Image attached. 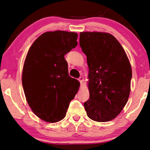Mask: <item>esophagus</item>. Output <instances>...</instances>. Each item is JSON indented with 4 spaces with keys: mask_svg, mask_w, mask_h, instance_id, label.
Returning a JSON list of instances; mask_svg holds the SVG:
<instances>
[{
    "mask_svg": "<svg viewBox=\"0 0 150 150\" xmlns=\"http://www.w3.org/2000/svg\"><path fill=\"white\" fill-rule=\"evenodd\" d=\"M79 82H80V83H81V87H82V86L83 85L84 78H83V77H82V76L79 77Z\"/></svg>",
    "mask_w": 150,
    "mask_h": 150,
    "instance_id": "esophagus-1",
    "label": "esophagus"
}]
</instances>
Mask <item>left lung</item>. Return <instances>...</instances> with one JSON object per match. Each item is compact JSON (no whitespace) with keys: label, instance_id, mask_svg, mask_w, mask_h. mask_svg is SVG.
Listing matches in <instances>:
<instances>
[{"label":"left lung","instance_id":"1","mask_svg":"<svg viewBox=\"0 0 150 150\" xmlns=\"http://www.w3.org/2000/svg\"><path fill=\"white\" fill-rule=\"evenodd\" d=\"M79 42L89 69V99L84 102L87 115L96 122H108L128 102L132 79L130 61L122 45L109 33H81Z\"/></svg>","mask_w":150,"mask_h":150}]
</instances>
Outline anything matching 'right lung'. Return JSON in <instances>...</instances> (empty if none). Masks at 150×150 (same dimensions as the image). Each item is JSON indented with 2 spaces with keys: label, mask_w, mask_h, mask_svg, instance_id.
I'll list each match as a JSON object with an SVG mask.
<instances>
[{
  "label": "right lung",
  "mask_w": 150,
  "mask_h": 150,
  "mask_svg": "<svg viewBox=\"0 0 150 150\" xmlns=\"http://www.w3.org/2000/svg\"><path fill=\"white\" fill-rule=\"evenodd\" d=\"M76 33L56 30L39 37L28 51L22 71L26 101L38 117L48 122L65 117L80 83L70 77L65 55L77 46Z\"/></svg>",
  "instance_id": "obj_1"
}]
</instances>
